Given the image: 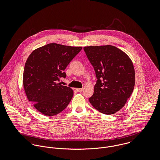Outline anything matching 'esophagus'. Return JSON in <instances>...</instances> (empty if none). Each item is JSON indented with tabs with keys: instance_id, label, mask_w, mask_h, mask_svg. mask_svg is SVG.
<instances>
[{
	"instance_id": "obj_1",
	"label": "esophagus",
	"mask_w": 160,
	"mask_h": 160,
	"mask_svg": "<svg viewBox=\"0 0 160 160\" xmlns=\"http://www.w3.org/2000/svg\"><path fill=\"white\" fill-rule=\"evenodd\" d=\"M83 91V89L82 88H78L76 89V91L78 92H81Z\"/></svg>"
}]
</instances>
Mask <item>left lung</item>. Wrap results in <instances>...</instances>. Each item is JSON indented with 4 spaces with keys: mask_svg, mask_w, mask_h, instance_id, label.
<instances>
[{
    "mask_svg": "<svg viewBox=\"0 0 160 160\" xmlns=\"http://www.w3.org/2000/svg\"><path fill=\"white\" fill-rule=\"evenodd\" d=\"M84 50L97 79L89 100L100 113L114 114L125 105L134 90L133 63L127 54L114 46H88Z\"/></svg>",
    "mask_w": 160,
    "mask_h": 160,
    "instance_id": "8db88e82",
    "label": "left lung"
}]
</instances>
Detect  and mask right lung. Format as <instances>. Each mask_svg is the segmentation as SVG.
<instances>
[{
    "instance_id": "add662e5",
    "label": "right lung",
    "mask_w": 160,
    "mask_h": 160,
    "mask_svg": "<svg viewBox=\"0 0 160 160\" xmlns=\"http://www.w3.org/2000/svg\"><path fill=\"white\" fill-rule=\"evenodd\" d=\"M82 48L51 43L29 55L24 68L23 86L28 100L42 114L56 115L68 105L73 91L58 82L66 78L64 70Z\"/></svg>"
}]
</instances>
